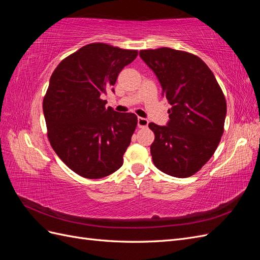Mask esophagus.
<instances>
[{
    "label": "esophagus",
    "instance_id": "1",
    "mask_svg": "<svg viewBox=\"0 0 260 260\" xmlns=\"http://www.w3.org/2000/svg\"><path fill=\"white\" fill-rule=\"evenodd\" d=\"M148 124V120L146 118H142V117H139L138 118V127L139 128H146Z\"/></svg>",
    "mask_w": 260,
    "mask_h": 260
}]
</instances>
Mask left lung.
Returning a JSON list of instances; mask_svg holds the SVG:
<instances>
[{"mask_svg":"<svg viewBox=\"0 0 260 260\" xmlns=\"http://www.w3.org/2000/svg\"><path fill=\"white\" fill-rule=\"evenodd\" d=\"M158 79L171 108L166 125L148 127L153 162L177 178L198 172L214 155L223 133L226 103L208 66L191 53L169 48L140 51Z\"/></svg>","mask_w":260,"mask_h":260,"instance_id":"8db88e82","label":"left lung"}]
</instances>
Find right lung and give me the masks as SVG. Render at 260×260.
Here are the masks:
<instances>
[{"label":"right lung","instance_id":"obj_1","mask_svg":"<svg viewBox=\"0 0 260 260\" xmlns=\"http://www.w3.org/2000/svg\"><path fill=\"white\" fill-rule=\"evenodd\" d=\"M137 56L135 50L91 43L62 59L52 74L43 100L48 137L77 175L100 179L122 166L138 117L106 108L102 96Z\"/></svg>","mask_w":260,"mask_h":260}]
</instances>
